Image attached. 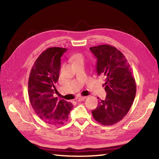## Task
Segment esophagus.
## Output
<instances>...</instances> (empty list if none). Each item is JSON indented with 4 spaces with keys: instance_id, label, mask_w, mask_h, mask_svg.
I'll return each mask as SVG.
<instances>
[{
    "instance_id": "obj_1",
    "label": "esophagus",
    "mask_w": 159,
    "mask_h": 159,
    "mask_svg": "<svg viewBox=\"0 0 159 159\" xmlns=\"http://www.w3.org/2000/svg\"><path fill=\"white\" fill-rule=\"evenodd\" d=\"M86 98L87 97H85V96H81V97H79V98H78V101H79V102H81V101H83L84 100H85L86 99Z\"/></svg>"
}]
</instances>
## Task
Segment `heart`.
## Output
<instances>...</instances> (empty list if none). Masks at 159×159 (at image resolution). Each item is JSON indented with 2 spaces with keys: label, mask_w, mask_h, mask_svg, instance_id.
I'll use <instances>...</instances> for the list:
<instances>
[{
  "label": "heart",
  "mask_w": 159,
  "mask_h": 159,
  "mask_svg": "<svg viewBox=\"0 0 159 159\" xmlns=\"http://www.w3.org/2000/svg\"><path fill=\"white\" fill-rule=\"evenodd\" d=\"M83 59H84L83 55L80 53H77L74 56V62L77 61H79V60H83Z\"/></svg>",
  "instance_id": "b5f03b06"
}]
</instances>
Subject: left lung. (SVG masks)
Returning <instances> with one entry per match:
<instances>
[{
    "mask_svg": "<svg viewBox=\"0 0 159 159\" xmlns=\"http://www.w3.org/2000/svg\"><path fill=\"white\" fill-rule=\"evenodd\" d=\"M97 59L96 72L106 76V98L100 100L92 111L95 120L110 126L123 119L129 111L136 95V83L126 57L116 47L100 45L89 48ZM99 99V98H98Z\"/></svg>",
    "mask_w": 159,
    "mask_h": 159,
    "instance_id": "left-lung-1",
    "label": "left lung"
}]
</instances>
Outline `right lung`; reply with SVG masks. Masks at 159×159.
<instances>
[{"label": "right lung", "mask_w": 159, "mask_h": 159, "mask_svg": "<svg viewBox=\"0 0 159 159\" xmlns=\"http://www.w3.org/2000/svg\"><path fill=\"white\" fill-rule=\"evenodd\" d=\"M67 49L52 47L43 51L36 59L29 79V100L36 114L45 122L62 125L68 120L73 105L53 96L57 91L61 68V57Z\"/></svg>", "instance_id": "1"}]
</instances>
